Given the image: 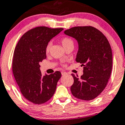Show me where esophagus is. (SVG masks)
Masks as SVG:
<instances>
[{
  "instance_id": "1",
  "label": "esophagus",
  "mask_w": 125,
  "mask_h": 125,
  "mask_svg": "<svg viewBox=\"0 0 125 125\" xmlns=\"http://www.w3.org/2000/svg\"><path fill=\"white\" fill-rule=\"evenodd\" d=\"M61 74H62V75H67V73L66 72H65V71H62V72H61Z\"/></svg>"
}]
</instances>
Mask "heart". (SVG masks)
Segmentation results:
<instances>
[{
    "label": "heart",
    "mask_w": 125,
    "mask_h": 125,
    "mask_svg": "<svg viewBox=\"0 0 125 125\" xmlns=\"http://www.w3.org/2000/svg\"><path fill=\"white\" fill-rule=\"evenodd\" d=\"M61 42L64 48H65L66 47H67V46L70 45L71 44H74L73 40H71V38H68V37L63 38H62V40H61ZM50 47H51V44L50 43V44L47 45V47H46V52H48L49 51H50Z\"/></svg>",
    "instance_id": "1"
}]
</instances>
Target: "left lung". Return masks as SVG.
Instances as JSON below:
<instances>
[{"label": "left lung", "mask_w": 125, "mask_h": 125, "mask_svg": "<svg viewBox=\"0 0 125 125\" xmlns=\"http://www.w3.org/2000/svg\"><path fill=\"white\" fill-rule=\"evenodd\" d=\"M64 33L77 41L75 61L84 66L80 78L71 74L74 78L71 93L81 100H93L103 92L110 77L112 52L110 44L102 32L92 26H76Z\"/></svg>", "instance_id": "1"}]
</instances>
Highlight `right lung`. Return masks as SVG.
I'll use <instances>...</instances> for the list:
<instances>
[{
  "mask_svg": "<svg viewBox=\"0 0 125 125\" xmlns=\"http://www.w3.org/2000/svg\"><path fill=\"white\" fill-rule=\"evenodd\" d=\"M63 28L40 26L22 35L14 51L12 70L15 80L25 99L34 104L45 103L54 95L60 71L42 76L40 63L46 58V47Z\"/></svg>",
  "mask_w": 125,
  "mask_h": 125,
  "instance_id": "obj_1",
  "label": "right lung"
}]
</instances>
